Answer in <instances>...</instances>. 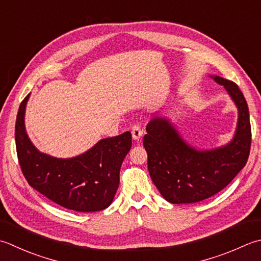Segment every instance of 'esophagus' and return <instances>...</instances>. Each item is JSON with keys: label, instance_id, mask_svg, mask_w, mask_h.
Here are the masks:
<instances>
[{"label": "esophagus", "instance_id": "obj_1", "mask_svg": "<svg viewBox=\"0 0 261 261\" xmlns=\"http://www.w3.org/2000/svg\"><path fill=\"white\" fill-rule=\"evenodd\" d=\"M131 134H132V138H134L135 140H139L142 137V135H144V129H142L141 125L135 124L131 129Z\"/></svg>", "mask_w": 261, "mask_h": 261}]
</instances>
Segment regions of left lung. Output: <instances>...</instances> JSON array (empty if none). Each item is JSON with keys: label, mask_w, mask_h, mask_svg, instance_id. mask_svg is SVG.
Here are the masks:
<instances>
[{"label": "left lung", "mask_w": 261, "mask_h": 261, "mask_svg": "<svg viewBox=\"0 0 261 261\" xmlns=\"http://www.w3.org/2000/svg\"><path fill=\"white\" fill-rule=\"evenodd\" d=\"M211 76L224 86L238 107L236 135L227 145L198 150L163 117L152 119L146 127L148 171L158 191L171 203H193L216 195L238 175L249 158L251 125L247 100L233 81Z\"/></svg>", "instance_id": "left-lung-1"}]
</instances>
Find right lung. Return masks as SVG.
Masks as SVG:
<instances>
[{"label":"right lung","instance_id":"1","mask_svg":"<svg viewBox=\"0 0 261 261\" xmlns=\"http://www.w3.org/2000/svg\"><path fill=\"white\" fill-rule=\"evenodd\" d=\"M29 96L20 104L14 134L19 164L29 186L75 212H98L109 207L120 185L122 162L131 149L130 132L101 139L72 158L43 154L25 132L24 111Z\"/></svg>","mask_w":261,"mask_h":261}]
</instances>
